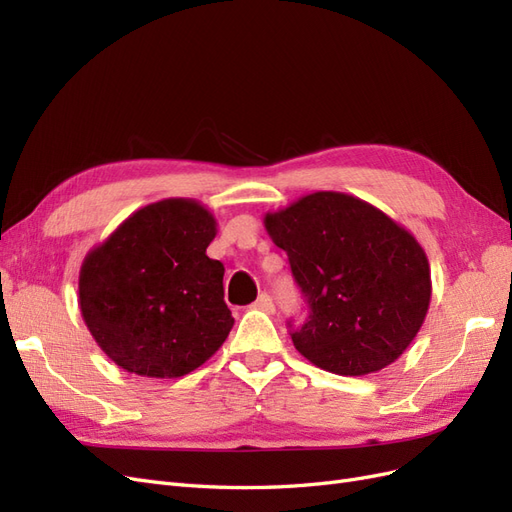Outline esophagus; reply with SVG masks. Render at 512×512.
I'll use <instances>...</instances> for the list:
<instances>
[{"label": "esophagus", "mask_w": 512, "mask_h": 512, "mask_svg": "<svg viewBox=\"0 0 512 512\" xmlns=\"http://www.w3.org/2000/svg\"><path fill=\"white\" fill-rule=\"evenodd\" d=\"M254 307H256V309H262V312H267V314H271V312H273V299L269 297V294H267V292H262V294H260V297L256 299Z\"/></svg>", "instance_id": "34e87169"}]
</instances>
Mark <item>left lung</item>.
Listing matches in <instances>:
<instances>
[{
	"instance_id": "obj_1",
	"label": "left lung",
	"mask_w": 512,
	"mask_h": 512,
	"mask_svg": "<svg viewBox=\"0 0 512 512\" xmlns=\"http://www.w3.org/2000/svg\"><path fill=\"white\" fill-rule=\"evenodd\" d=\"M288 254L309 314L292 344L339 376L376 374L421 331L431 301L427 254L412 232L365 200L314 192L265 215Z\"/></svg>"
}]
</instances>
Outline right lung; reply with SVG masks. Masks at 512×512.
Segmentation results:
<instances>
[{"label":"right lung","instance_id":"right-lung-1","mask_svg":"<svg viewBox=\"0 0 512 512\" xmlns=\"http://www.w3.org/2000/svg\"><path fill=\"white\" fill-rule=\"evenodd\" d=\"M215 226L198 200L164 198L134 211L85 256L81 314L115 365L181 378L226 342L235 318L224 303V265L207 256Z\"/></svg>","mask_w":512,"mask_h":512}]
</instances>
